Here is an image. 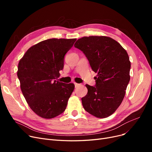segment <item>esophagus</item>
<instances>
[{"instance_id": "esophagus-1", "label": "esophagus", "mask_w": 152, "mask_h": 152, "mask_svg": "<svg viewBox=\"0 0 152 152\" xmlns=\"http://www.w3.org/2000/svg\"><path fill=\"white\" fill-rule=\"evenodd\" d=\"M75 87H77L79 86V84H77V83H75Z\"/></svg>"}]
</instances>
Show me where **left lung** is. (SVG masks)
Returning <instances> with one entry per match:
<instances>
[{"label":"left lung","instance_id":"8db88e82","mask_svg":"<svg viewBox=\"0 0 152 152\" xmlns=\"http://www.w3.org/2000/svg\"><path fill=\"white\" fill-rule=\"evenodd\" d=\"M75 47L88 59L97 73L96 84H86L87 95L81 99L84 108L99 118L112 115L121 105L130 81L131 62L126 50L113 39L92 36L79 39Z\"/></svg>","mask_w":152,"mask_h":152}]
</instances>
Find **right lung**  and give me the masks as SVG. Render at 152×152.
Returning <instances> with one entry per match:
<instances>
[{"label": "right lung", "instance_id": "obj_1", "mask_svg": "<svg viewBox=\"0 0 152 152\" xmlns=\"http://www.w3.org/2000/svg\"><path fill=\"white\" fill-rule=\"evenodd\" d=\"M76 39H49L31 47L20 60L17 76L23 96L34 112L45 119L65 110L73 83L56 81L64 57Z\"/></svg>", "mask_w": 152, "mask_h": 152}]
</instances>
